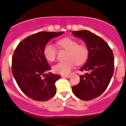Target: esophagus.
<instances>
[{"instance_id":"34e87169","label":"esophagus","mask_w":126,"mask_h":126,"mask_svg":"<svg viewBox=\"0 0 126 126\" xmlns=\"http://www.w3.org/2000/svg\"><path fill=\"white\" fill-rule=\"evenodd\" d=\"M71 75H63V76H62V77H63V78H71Z\"/></svg>"}]
</instances>
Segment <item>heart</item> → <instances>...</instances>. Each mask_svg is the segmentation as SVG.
Masks as SVG:
<instances>
[{
    "mask_svg": "<svg viewBox=\"0 0 126 126\" xmlns=\"http://www.w3.org/2000/svg\"><path fill=\"white\" fill-rule=\"evenodd\" d=\"M63 49L68 51L66 60L60 62L53 66L55 73L60 74H69L74 68V64L80 65L87 60L89 56V50L84 45L78 44V42L70 38H64L58 42ZM57 51L55 46L50 43L46 44L44 48V55L48 62H52L57 58Z\"/></svg>",
    "mask_w": 126,
    "mask_h": 126,
    "instance_id": "1",
    "label": "heart"
}]
</instances>
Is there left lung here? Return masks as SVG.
<instances>
[{"label": "left lung", "instance_id": "8db88e82", "mask_svg": "<svg viewBox=\"0 0 126 126\" xmlns=\"http://www.w3.org/2000/svg\"><path fill=\"white\" fill-rule=\"evenodd\" d=\"M73 36L84 41L89 56L79 70L85 71L80 75V82L72 87L74 94L83 100H90L104 92L114 72V56L108 44L101 37L87 30L72 31Z\"/></svg>", "mask_w": 126, "mask_h": 126}]
</instances>
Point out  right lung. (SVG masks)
Masks as SVG:
<instances>
[{
    "instance_id": "right-lung-1",
    "label": "right lung",
    "mask_w": 126,
    "mask_h": 126,
    "mask_svg": "<svg viewBox=\"0 0 126 126\" xmlns=\"http://www.w3.org/2000/svg\"><path fill=\"white\" fill-rule=\"evenodd\" d=\"M63 33L43 31L34 34L23 40L15 50L12 74L22 92L31 99L46 101L55 95V84L61 76L47 73L51 68L44 55V48L51 39Z\"/></svg>"
}]
</instances>
